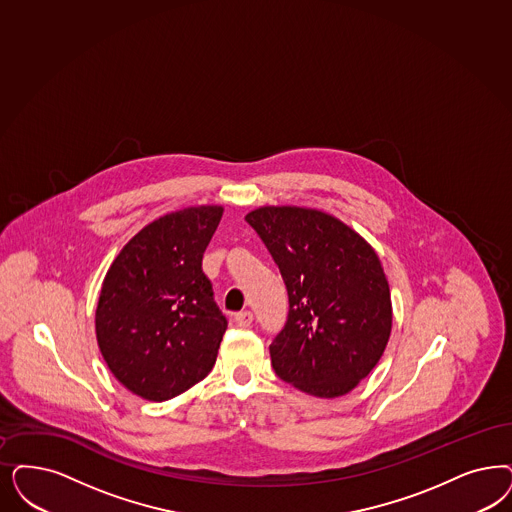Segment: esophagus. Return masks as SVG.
Returning a JSON list of instances; mask_svg holds the SVG:
<instances>
[{"label": "esophagus", "instance_id": "1", "mask_svg": "<svg viewBox=\"0 0 512 512\" xmlns=\"http://www.w3.org/2000/svg\"><path fill=\"white\" fill-rule=\"evenodd\" d=\"M234 321H236V325L238 327H242V329H246L251 325V321H253V314L249 312V310H244V312H238L236 316H234Z\"/></svg>", "mask_w": 512, "mask_h": 512}]
</instances>
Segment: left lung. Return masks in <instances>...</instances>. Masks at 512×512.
Wrapping results in <instances>:
<instances>
[{
  "label": "left lung",
  "mask_w": 512,
  "mask_h": 512,
  "mask_svg": "<svg viewBox=\"0 0 512 512\" xmlns=\"http://www.w3.org/2000/svg\"><path fill=\"white\" fill-rule=\"evenodd\" d=\"M246 221L282 272L289 314L270 344L283 382L321 397L350 393L391 335V295L371 244L331 213L261 206Z\"/></svg>",
  "instance_id": "obj_1"
}]
</instances>
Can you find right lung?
I'll return each mask as SVG.
<instances>
[{"label": "right lung", "mask_w": 512, "mask_h": 512, "mask_svg": "<svg viewBox=\"0 0 512 512\" xmlns=\"http://www.w3.org/2000/svg\"><path fill=\"white\" fill-rule=\"evenodd\" d=\"M223 206L166 213L132 236L109 266L96 340L113 376L147 401H168L215 365L227 319L202 272Z\"/></svg>", "instance_id": "1"}]
</instances>
